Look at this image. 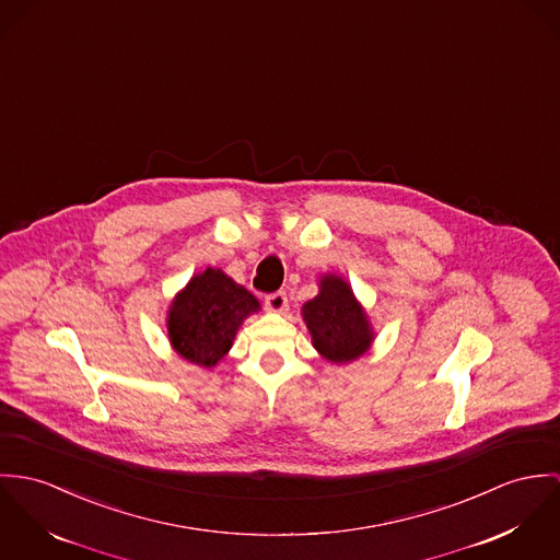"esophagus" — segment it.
Listing matches in <instances>:
<instances>
[{
    "label": "esophagus",
    "instance_id": "esophagus-1",
    "mask_svg": "<svg viewBox=\"0 0 560 560\" xmlns=\"http://www.w3.org/2000/svg\"><path fill=\"white\" fill-rule=\"evenodd\" d=\"M288 307V294L285 292H272L266 296V310L275 311V313H281Z\"/></svg>",
    "mask_w": 560,
    "mask_h": 560
}]
</instances>
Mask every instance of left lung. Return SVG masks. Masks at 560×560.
<instances>
[{
  "label": "left lung",
  "instance_id": "8db88e82",
  "mask_svg": "<svg viewBox=\"0 0 560 560\" xmlns=\"http://www.w3.org/2000/svg\"><path fill=\"white\" fill-rule=\"evenodd\" d=\"M313 348L330 363L343 365L363 357L373 341L370 317L350 283L337 275L319 279V294L303 305Z\"/></svg>",
  "mask_w": 560,
  "mask_h": 560
}]
</instances>
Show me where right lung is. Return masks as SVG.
Returning <instances> with one entry per match:
<instances>
[{
	"mask_svg": "<svg viewBox=\"0 0 560 560\" xmlns=\"http://www.w3.org/2000/svg\"><path fill=\"white\" fill-rule=\"evenodd\" d=\"M257 299L219 268L195 275L170 305L167 330L174 350L199 368H214L232 348L234 337Z\"/></svg>",
	"mask_w": 560,
	"mask_h": 560,
	"instance_id": "add662e5",
	"label": "right lung"
}]
</instances>
